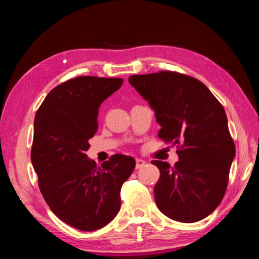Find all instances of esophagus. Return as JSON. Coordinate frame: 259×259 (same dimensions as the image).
<instances>
[{
  "instance_id": "34e87169",
  "label": "esophagus",
  "mask_w": 259,
  "mask_h": 259,
  "mask_svg": "<svg viewBox=\"0 0 259 259\" xmlns=\"http://www.w3.org/2000/svg\"><path fill=\"white\" fill-rule=\"evenodd\" d=\"M146 162L144 161V160H142V159H136V169H139V168H142V166L145 164Z\"/></svg>"
}]
</instances>
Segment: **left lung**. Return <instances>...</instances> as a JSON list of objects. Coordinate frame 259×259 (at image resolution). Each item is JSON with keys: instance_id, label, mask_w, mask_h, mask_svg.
Here are the masks:
<instances>
[{"instance_id": "left-lung-1", "label": "left lung", "mask_w": 259, "mask_h": 259, "mask_svg": "<svg viewBox=\"0 0 259 259\" xmlns=\"http://www.w3.org/2000/svg\"><path fill=\"white\" fill-rule=\"evenodd\" d=\"M129 82L155 111L157 136L177 145L174 166L152 161L160 169L157 208L174 221H201L224 198L235 155L224 107L202 82L186 74L160 71L131 75Z\"/></svg>"}]
</instances>
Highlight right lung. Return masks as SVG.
Segmentation results:
<instances>
[{
    "instance_id": "obj_1",
    "label": "right lung",
    "mask_w": 259,
    "mask_h": 259,
    "mask_svg": "<svg viewBox=\"0 0 259 259\" xmlns=\"http://www.w3.org/2000/svg\"><path fill=\"white\" fill-rule=\"evenodd\" d=\"M120 77L77 76L54 88L34 120L30 159L38 187L57 217L81 231L107 225L121 207V187L134 157L114 154L98 166L88 159L98 129V109L120 89Z\"/></svg>"
}]
</instances>
